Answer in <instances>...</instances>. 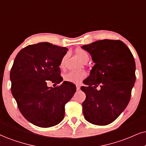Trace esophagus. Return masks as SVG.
Masks as SVG:
<instances>
[{
	"label": "esophagus",
	"instance_id": "34e87169",
	"mask_svg": "<svg viewBox=\"0 0 146 146\" xmlns=\"http://www.w3.org/2000/svg\"><path fill=\"white\" fill-rule=\"evenodd\" d=\"M76 87L77 91H78V90H80V84H76Z\"/></svg>",
	"mask_w": 146,
	"mask_h": 146
}]
</instances>
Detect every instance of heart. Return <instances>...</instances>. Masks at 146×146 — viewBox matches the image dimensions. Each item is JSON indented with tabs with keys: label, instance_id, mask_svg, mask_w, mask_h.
<instances>
[{
	"label": "heart",
	"instance_id": "obj_1",
	"mask_svg": "<svg viewBox=\"0 0 146 146\" xmlns=\"http://www.w3.org/2000/svg\"><path fill=\"white\" fill-rule=\"evenodd\" d=\"M77 57H78L82 62H84L85 59H89V55L88 53L82 49L77 50L76 52ZM63 62H62L61 66H62ZM86 73L84 72H68L64 76V79L65 81H68L70 82H73V83H78L82 80V79L85 78Z\"/></svg>",
	"mask_w": 146,
	"mask_h": 146
}]
</instances>
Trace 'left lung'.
I'll return each mask as SVG.
<instances>
[{"label":"left lung","mask_w":146,"mask_h":146,"mask_svg":"<svg viewBox=\"0 0 146 146\" xmlns=\"http://www.w3.org/2000/svg\"><path fill=\"white\" fill-rule=\"evenodd\" d=\"M82 48L95 63L80 88L86 95L82 104L84 118L93 125H107L120 116L130 101L135 82L133 56L118 40H98Z\"/></svg>","instance_id":"8db88e82"}]
</instances>
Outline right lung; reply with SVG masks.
<instances>
[{"label": "right lung", "mask_w": 146, "mask_h": 146, "mask_svg": "<svg viewBox=\"0 0 146 146\" xmlns=\"http://www.w3.org/2000/svg\"><path fill=\"white\" fill-rule=\"evenodd\" d=\"M68 48L39 42L28 45L18 53L10 72L11 93L21 114L37 127L47 128L64 119L65 104L71 100L76 87L63 80L59 66Z\"/></svg>", "instance_id": "add662e5"}]
</instances>
